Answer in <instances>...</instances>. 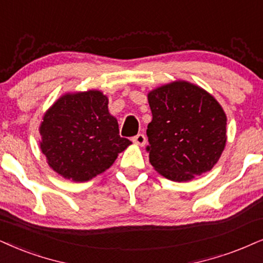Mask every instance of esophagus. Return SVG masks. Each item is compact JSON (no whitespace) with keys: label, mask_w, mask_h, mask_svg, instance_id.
<instances>
[{"label":"esophagus","mask_w":263,"mask_h":263,"mask_svg":"<svg viewBox=\"0 0 263 263\" xmlns=\"http://www.w3.org/2000/svg\"><path fill=\"white\" fill-rule=\"evenodd\" d=\"M132 141H134L137 145H141V147H143V145L145 144V142H147V139H145L144 135L138 134L137 136H135V137L132 138Z\"/></svg>","instance_id":"obj_1"}]
</instances>
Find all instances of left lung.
Returning <instances> with one entry per match:
<instances>
[{"label": "left lung", "instance_id": "obj_1", "mask_svg": "<svg viewBox=\"0 0 263 263\" xmlns=\"http://www.w3.org/2000/svg\"><path fill=\"white\" fill-rule=\"evenodd\" d=\"M153 120L149 161L175 182H188L217 164L227 142V116L214 96L183 80L148 93Z\"/></svg>", "mask_w": 263, "mask_h": 263}]
</instances>
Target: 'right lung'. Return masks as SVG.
Here are the masks:
<instances>
[{"mask_svg": "<svg viewBox=\"0 0 263 263\" xmlns=\"http://www.w3.org/2000/svg\"><path fill=\"white\" fill-rule=\"evenodd\" d=\"M109 99L98 89L59 97L40 124V148L62 177L86 182L108 170L132 142L119 135Z\"/></svg>", "mask_w": 263, "mask_h": 263, "instance_id": "add662e5", "label": "right lung"}]
</instances>
